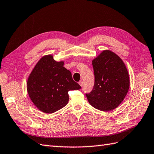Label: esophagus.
I'll use <instances>...</instances> for the list:
<instances>
[{
  "instance_id": "1",
  "label": "esophagus",
  "mask_w": 154,
  "mask_h": 154,
  "mask_svg": "<svg viewBox=\"0 0 154 154\" xmlns=\"http://www.w3.org/2000/svg\"><path fill=\"white\" fill-rule=\"evenodd\" d=\"M79 84L80 85L81 87H83V81H80L79 82Z\"/></svg>"
}]
</instances>
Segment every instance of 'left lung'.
<instances>
[{"instance_id": "1", "label": "left lung", "mask_w": 154, "mask_h": 154, "mask_svg": "<svg viewBox=\"0 0 154 154\" xmlns=\"http://www.w3.org/2000/svg\"><path fill=\"white\" fill-rule=\"evenodd\" d=\"M94 85L86 94L94 108L109 112L117 108L125 98L130 87V78L125 64L116 53L104 50L92 60Z\"/></svg>"}]
</instances>
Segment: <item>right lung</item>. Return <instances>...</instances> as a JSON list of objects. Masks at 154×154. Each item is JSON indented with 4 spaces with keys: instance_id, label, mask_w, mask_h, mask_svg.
<instances>
[{
    "instance_id": "1",
    "label": "right lung",
    "mask_w": 154,
    "mask_h": 154,
    "mask_svg": "<svg viewBox=\"0 0 154 154\" xmlns=\"http://www.w3.org/2000/svg\"><path fill=\"white\" fill-rule=\"evenodd\" d=\"M63 64V61L54 60L52 54L45 55L38 60L28 77L27 93L42 112L52 113L62 109L68 103V92L81 88Z\"/></svg>"
}]
</instances>
